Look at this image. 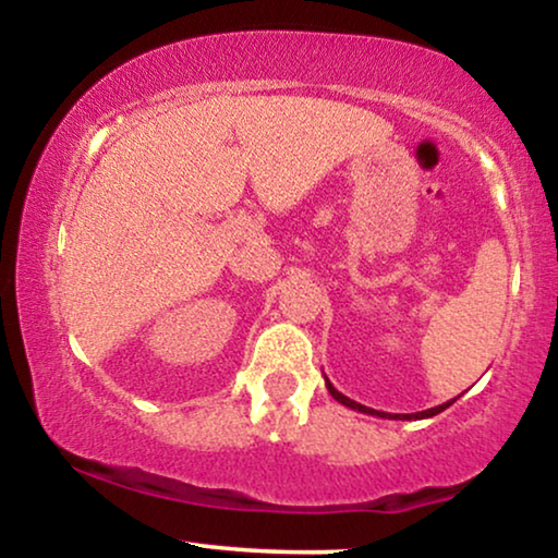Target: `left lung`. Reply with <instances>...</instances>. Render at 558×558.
Instances as JSON below:
<instances>
[{
	"label": "left lung",
	"mask_w": 558,
	"mask_h": 558,
	"mask_svg": "<svg viewBox=\"0 0 558 558\" xmlns=\"http://www.w3.org/2000/svg\"><path fill=\"white\" fill-rule=\"evenodd\" d=\"M325 386H327V391H330V396L335 401H340L342 407H348V409H353V411H361V414H371V416H380V418H429V416H437L439 411H445V409H449L454 403V399L452 401H447V403H439V407H434V409H426V411H416V414H386V411H376V409H368V407H363V403H357V401H353V399H348V396H342L338 388H335L330 380L325 378Z\"/></svg>",
	"instance_id": "1"
}]
</instances>
